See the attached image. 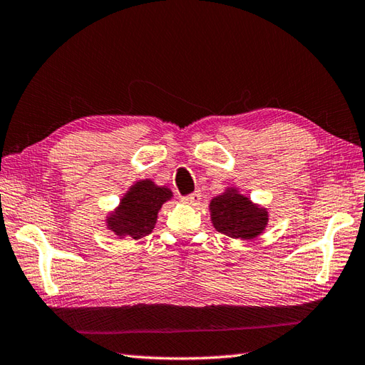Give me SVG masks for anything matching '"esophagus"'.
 I'll return each mask as SVG.
<instances>
[{
	"label": "esophagus",
	"instance_id": "34e87169",
	"mask_svg": "<svg viewBox=\"0 0 365 365\" xmlns=\"http://www.w3.org/2000/svg\"><path fill=\"white\" fill-rule=\"evenodd\" d=\"M199 201H201V192L199 191H195V192H191V195L182 197V202L188 204V205H196Z\"/></svg>",
	"mask_w": 365,
	"mask_h": 365
}]
</instances>
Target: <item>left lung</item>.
Here are the masks:
<instances>
[{"label":"left lung","mask_w":365,"mask_h":365,"mask_svg":"<svg viewBox=\"0 0 365 365\" xmlns=\"http://www.w3.org/2000/svg\"><path fill=\"white\" fill-rule=\"evenodd\" d=\"M212 223L221 234L232 239H255L267 225V212L250 202V199L230 190L210 202Z\"/></svg>","instance_id":"left-lung-1"}]
</instances>
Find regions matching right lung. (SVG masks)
Masks as SVG:
<instances>
[{"instance_id":"right-lung-1","label":"right lung","mask_w":365,"mask_h":365,"mask_svg":"<svg viewBox=\"0 0 365 365\" xmlns=\"http://www.w3.org/2000/svg\"><path fill=\"white\" fill-rule=\"evenodd\" d=\"M169 188L156 187L152 180H142L130 188L120 207L107 218V226L120 237L140 239L153 231L161 205L170 199Z\"/></svg>"}]
</instances>
